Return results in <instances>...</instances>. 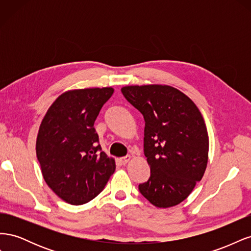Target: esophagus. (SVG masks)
I'll return each instance as SVG.
<instances>
[{
	"mask_svg": "<svg viewBox=\"0 0 251 251\" xmlns=\"http://www.w3.org/2000/svg\"><path fill=\"white\" fill-rule=\"evenodd\" d=\"M131 158H132V157H131V155H127V156H126V157L120 158V162L125 165V164H126L128 161L131 160Z\"/></svg>",
	"mask_w": 251,
	"mask_h": 251,
	"instance_id": "34e87169",
	"label": "esophagus"
}]
</instances>
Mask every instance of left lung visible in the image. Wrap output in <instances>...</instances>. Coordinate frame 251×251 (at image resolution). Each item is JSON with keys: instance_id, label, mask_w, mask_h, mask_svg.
Wrapping results in <instances>:
<instances>
[{"instance_id": "1", "label": "left lung", "mask_w": 251, "mask_h": 251, "mask_svg": "<svg viewBox=\"0 0 251 251\" xmlns=\"http://www.w3.org/2000/svg\"><path fill=\"white\" fill-rule=\"evenodd\" d=\"M146 121L143 148L151 176L138 188L157 207L185 200L208 160V134L199 109L176 88L162 85L121 88Z\"/></svg>"}]
</instances>
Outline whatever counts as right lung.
I'll use <instances>...</instances> for the list:
<instances>
[{"label": "right lung", "mask_w": 251, "mask_h": 251, "mask_svg": "<svg viewBox=\"0 0 251 251\" xmlns=\"http://www.w3.org/2000/svg\"><path fill=\"white\" fill-rule=\"evenodd\" d=\"M113 88L71 90L51 104L36 138L43 177L60 199L85 204L104 188L115 171L98 140L94 123Z\"/></svg>", "instance_id": "add662e5"}]
</instances>
